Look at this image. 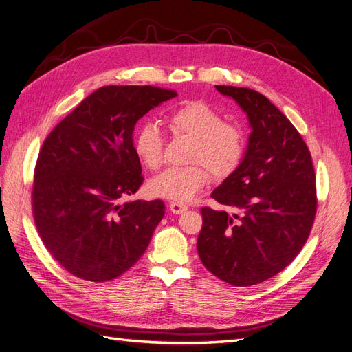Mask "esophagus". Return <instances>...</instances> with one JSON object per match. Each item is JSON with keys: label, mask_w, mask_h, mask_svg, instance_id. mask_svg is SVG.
I'll return each instance as SVG.
<instances>
[{"label": "esophagus", "mask_w": 352, "mask_h": 352, "mask_svg": "<svg viewBox=\"0 0 352 352\" xmlns=\"http://www.w3.org/2000/svg\"><path fill=\"white\" fill-rule=\"evenodd\" d=\"M169 209H171V212L174 214H181V213H184L188 209V207L186 204H183V203L173 201V203H169Z\"/></svg>", "instance_id": "obj_1"}]
</instances>
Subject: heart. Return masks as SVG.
I'll return each mask as SVG.
<instances>
[{
    "label": "heart",
    "mask_w": 352,
    "mask_h": 352,
    "mask_svg": "<svg viewBox=\"0 0 352 352\" xmlns=\"http://www.w3.org/2000/svg\"><path fill=\"white\" fill-rule=\"evenodd\" d=\"M174 136L191 140L186 168H169L149 181L148 190L153 197L188 203L209 183V173L214 178H225L238 168L245 139L241 129L225 123L222 116L203 101H188L174 110L166 119ZM135 153L151 171H156L164 161V138L153 123L142 124L133 139Z\"/></svg>",
    "instance_id": "b5f03b06"
}]
</instances>
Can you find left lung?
<instances>
[{"instance_id":"1","label":"left lung","mask_w":352,"mask_h":352,"mask_svg":"<svg viewBox=\"0 0 352 352\" xmlns=\"http://www.w3.org/2000/svg\"><path fill=\"white\" fill-rule=\"evenodd\" d=\"M248 117L243 158L212 197L233 210L203 207L197 251L217 278L246 287L274 277L302 251L316 214V177L305 140L265 96L216 85Z\"/></svg>"}]
</instances>
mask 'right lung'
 Segmentation results:
<instances>
[{"mask_svg":"<svg viewBox=\"0 0 352 352\" xmlns=\"http://www.w3.org/2000/svg\"><path fill=\"white\" fill-rule=\"evenodd\" d=\"M174 97L175 91L151 85L101 87L43 142L33 216L47 251L72 276L109 281L146 251L164 201L120 200L143 181L133 149L136 122Z\"/></svg>","mask_w":352,"mask_h":352,"instance_id":"obj_1","label":"right lung"}]
</instances>
